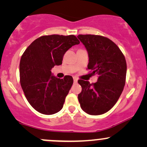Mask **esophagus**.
I'll return each instance as SVG.
<instances>
[{
  "mask_svg": "<svg viewBox=\"0 0 147 147\" xmlns=\"http://www.w3.org/2000/svg\"><path fill=\"white\" fill-rule=\"evenodd\" d=\"M73 80H74V83H77V81H78V79L77 77H73Z\"/></svg>",
  "mask_w": 147,
  "mask_h": 147,
  "instance_id": "esophagus-1",
  "label": "esophagus"
}]
</instances>
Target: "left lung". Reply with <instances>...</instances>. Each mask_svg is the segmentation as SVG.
Here are the masks:
<instances>
[{"label":"left lung","instance_id":"obj_1","mask_svg":"<svg viewBox=\"0 0 147 147\" xmlns=\"http://www.w3.org/2000/svg\"><path fill=\"white\" fill-rule=\"evenodd\" d=\"M77 37L88 53L87 69L92 71V75H98L94 84L78 80L82 88L78 95L80 106L89 115L104 114L113 107L124 89L125 57L117 45L106 37L93 34H79Z\"/></svg>","mask_w":147,"mask_h":147}]
</instances>
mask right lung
Here are the masks:
<instances>
[{
	"label": "right lung",
	"mask_w": 147,
	"mask_h": 147,
	"mask_svg": "<svg viewBox=\"0 0 147 147\" xmlns=\"http://www.w3.org/2000/svg\"><path fill=\"white\" fill-rule=\"evenodd\" d=\"M80 43L74 35L52 34L36 38L25 50L20 61V83L27 100L42 114L61 110L73 84L71 76L52 75L55 65L62 64L65 52Z\"/></svg>",
	"instance_id": "obj_1"
}]
</instances>
